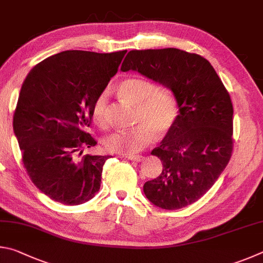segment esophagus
Returning a JSON list of instances; mask_svg holds the SVG:
<instances>
[{"mask_svg": "<svg viewBox=\"0 0 263 263\" xmlns=\"http://www.w3.org/2000/svg\"><path fill=\"white\" fill-rule=\"evenodd\" d=\"M124 157L129 160H133V162H142V160H143V156L140 155H127L124 156Z\"/></svg>", "mask_w": 263, "mask_h": 263, "instance_id": "esophagus-1", "label": "esophagus"}]
</instances>
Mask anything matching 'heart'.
I'll use <instances>...</instances> for the list:
<instances>
[{"mask_svg": "<svg viewBox=\"0 0 263 263\" xmlns=\"http://www.w3.org/2000/svg\"><path fill=\"white\" fill-rule=\"evenodd\" d=\"M124 99L136 105L135 127L119 130L104 140L105 148L117 154L140 151L153 140L154 132L163 135L176 123L179 115L178 101L171 92L157 89L154 82L141 77H129L119 85ZM107 92L98 95L92 105V118L101 128L108 124L106 117Z\"/></svg>", "mask_w": 263, "mask_h": 263, "instance_id": "heart-1", "label": "heart"}]
</instances>
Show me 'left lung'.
Masks as SVG:
<instances>
[{
    "label": "left lung",
    "mask_w": 263,
    "mask_h": 263,
    "mask_svg": "<svg viewBox=\"0 0 263 263\" xmlns=\"http://www.w3.org/2000/svg\"><path fill=\"white\" fill-rule=\"evenodd\" d=\"M122 71L135 70L173 92L179 115L153 155L163 171L143 186L162 209L177 210L201 199L227 167L233 149V106L208 60L178 48L130 50Z\"/></svg>",
    "instance_id": "1"
}]
</instances>
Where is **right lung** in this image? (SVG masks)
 Masks as SVG:
<instances>
[{
	"label": "right lung",
	"mask_w": 263,
	"mask_h": 263,
	"mask_svg": "<svg viewBox=\"0 0 263 263\" xmlns=\"http://www.w3.org/2000/svg\"><path fill=\"white\" fill-rule=\"evenodd\" d=\"M126 53L64 50L36 64L23 82L13 132L27 176L54 201L82 204L99 191L110 156H80L97 144L86 132L92 105Z\"/></svg>",
	"instance_id": "obj_1"
}]
</instances>
